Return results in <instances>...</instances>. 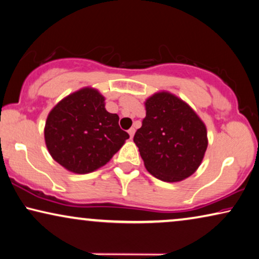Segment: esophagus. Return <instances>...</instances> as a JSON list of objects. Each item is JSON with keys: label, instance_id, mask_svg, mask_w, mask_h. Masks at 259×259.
I'll use <instances>...</instances> for the list:
<instances>
[{"label": "esophagus", "instance_id": "esophagus-1", "mask_svg": "<svg viewBox=\"0 0 259 259\" xmlns=\"http://www.w3.org/2000/svg\"><path fill=\"white\" fill-rule=\"evenodd\" d=\"M128 133H129V135H130V138H133L134 135H135V128H130V129L128 130Z\"/></svg>", "mask_w": 259, "mask_h": 259}]
</instances>
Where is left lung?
Returning <instances> with one entry per match:
<instances>
[{
	"label": "left lung",
	"instance_id": "8db88e82",
	"mask_svg": "<svg viewBox=\"0 0 259 259\" xmlns=\"http://www.w3.org/2000/svg\"><path fill=\"white\" fill-rule=\"evenodd\" d=\"M145 109L134 142L146 169L167 183L188 178L207 150L206 125L187 103L167 92L149 98Z\"/></svg>",
	"mask_w": 259,
	"mask_h": 259
}]
</instances>
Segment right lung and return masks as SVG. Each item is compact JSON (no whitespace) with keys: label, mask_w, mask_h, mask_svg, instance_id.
Here are the masks:
<instances>
[{"label":"right lung","mask_w":259,"mask_h":259,"mask_svg":"<svg viewBox=\"0 0 259 259\" xmlns=\"http://www.w3.org/2000/svg\"><path fill=\"white\" fill-rule=\"evenodd\" d=\"M118 115L108 113L105 98L82 88L50 111L45 143L53 159L71 172L84 175L106 165L129 134L118 125Z\"/></svg>","instance_id":"right-lung-1"}]
</instances>
